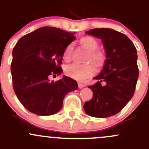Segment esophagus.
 I'll use <instances>...</instances> for the list:
<instances>
[{
    "label": "esophagus",
    "instance_id": "esophagus-1",
    "mask_svg": "<svg viewBox=\"0 0 149 149\" xmlns=\"http://www.w3.org/2000/svg\"><path fill=\"white\" fill-rule=\"evenodd\" d=\"M78 85H79V88H84V86H85V85H84V84L80 83V82H79V83H78Z\"/></svg>",
    "mask_w": 149,
    "mask_h": 149
}]
</instances>
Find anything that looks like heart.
Segmentation results:
<instances>
[{
    "instance_id": "b5f03b06",
    "label": "heart",
    "mask_w": 149,
    "mask_h": 149,
    "mask_svg": "<svg viewBox=\"0 0 149 149\" xmlns=\"http://www.w3.org/2000/svg\"><path fill=\"white\" fill-rule=\"evenodd\" d=\"M81 45L84 49L88 51L84 62L85 64H70L65 66V73L68 77L78 81H84L91 77L95 72V66L97 68H100L106 62V54L104 51L97 49L99 42L97 40L91 36H86L79 40ZM73 50V45L70 44L65 47L63 53V59L65 62H69L71 60Z\"/></svg>"
}]
</instances>
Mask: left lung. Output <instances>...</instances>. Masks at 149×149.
<instances>
[{"instance_id": "obj_1", "label": "left lung", "mask_w": 149, "mask_h": 149, "mask_svg": "<svg viewBox=\"0 0 149 149\" xmlns=\"http://www.w3.org/2000/svg\"><path fill=\"white\" fill-rule=\"evenodd\" d=\"M86 34L102 40L107 59L94 78L97 82L88 86L93 97L84 109L91 117L108 118L118 113L134 94L139 73L137 51L127 36L112 29H94Z\"/></svg>"}]
</instances>
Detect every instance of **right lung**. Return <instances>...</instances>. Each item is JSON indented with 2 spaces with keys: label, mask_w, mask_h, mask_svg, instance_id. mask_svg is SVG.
Returning a JSON list of instances; mask_svg holds the SVG:
<instances>
[{
  "label": "right lung",
  "mask_w": 149,
  "mask_h": 149,
  "mask_svg": "<svg viewBox=\"0 0 149 149\" xmlns=\"http://www.w3.org/2000/svg\"><path fill=\"white\" fill-rule=\"evenodd\" d=\"M74 34L44 26L22 37L13 47L10 66L13 90L29 112L42 116L54 115L62 108L66 94L77 89V82L71 78L63 76L55 82L49 79L62 73L63 53L76 39Z\"/></svg>",
  "instance_id": "1"
}]
</instances>
